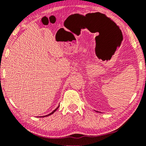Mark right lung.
I'll list each match as a JSON object with an SVG mask.
<instances>
[{
    "mask_svg": "<svg viewBox=\"0 0 146 146\" xmlns=\"http://www.w3.org/2000/svg\"><path fill=\"white\" fill-rule=\"evenodd\" d=\"M58 107H59V106H58V108H56L55 109V110L53 111H52V112H51V113H49V115H46V116H44V117H48V116H49V115H51V114H53V113L54 112H55V111H56V110H57V109L58 108Z\"/></svg>",
    "mask_w": 146,
    "mask_h": 146,
    "instance_id": "1",
    "label": "right lung"
}]
</instances>
